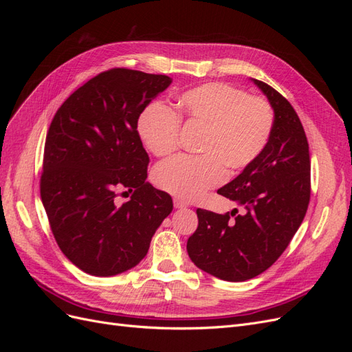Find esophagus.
<instances>
[{
	"label": "esophagus",
	"mask_w": 352,
	"mask_h": 352,
	"mask_svg": "<svg viewBox=\"0 0 352 352\" xmlns=\"http://www.w3.org/2000/svg\"><path fill=\"white\" fill-rule=\"evenodd\" d=\"M173 206H175V208H185V207H188L186 202L182 201L180 198H175L173 199Z\"/></svg>",
	"instance_id": "esophagus-1"
}]
</instances>
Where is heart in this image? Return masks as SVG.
<instances>
[{
  "label": "heart",
  "instance_id": "heart-1",
  "mask_svg": "<svg viewBox=\"0 0 352 352\" xmlns=\"http://www.w3.org/2000/svg\"><path fill=\"white\" fill-rule=\"evenodd\" d=\"M180 123L201 127L198 157H175L154 170V184L182 199H195L230 175L242 172L269 145L272 105L225 82H208L179 95L175 110L151 102L138 117V132L155 157L177 148Z\"/></svg>",
  "mask_w": 352,
  "mask_h": 352
}]
</instances>
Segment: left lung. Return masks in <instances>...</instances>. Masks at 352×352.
I'll return each instance as SVG.
<instances>
[{"label":"left lung","mask_w":352,"mask_h":352,"mask_svg":"<svg viewBox=\"0 0 352 352\" xmlns=\"http://www.w3.org/2000/svg\"><path fill=\"white\" fill-rule=\"evenodd\" d=\"M274 110L269 145L230 184L217 190L243 206L225 214L198 208V228L188 239L197 267L219 279L243 282L278 260L301 226L310 202V151L302 123L282 94L254 79Z\"/></svg>","instance_id":"left-lung-1"}]
</instances>
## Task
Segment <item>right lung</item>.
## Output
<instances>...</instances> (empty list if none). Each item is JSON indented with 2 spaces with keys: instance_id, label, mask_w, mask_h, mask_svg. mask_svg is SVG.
<instances>
[{
  "instance_id": "obj_1",
  "label": "right lung",
  "mask_w": 352,
  "mask_h": 352,
  "mask_svg": "<svg viewBox=\"0 0 352 352\" xmlns=\"http://www.w3.org/2000/svg\"><path fill=\"white\" fill-rule=\"evenodd\" d=\"M170 83L166 74L101 72L61 104L50 124L41 199L60 250L89 274L135 267L173 210L172 197L146 182L150 157L138 132L141 111Z\"/></svg>"
}]
</instances>
